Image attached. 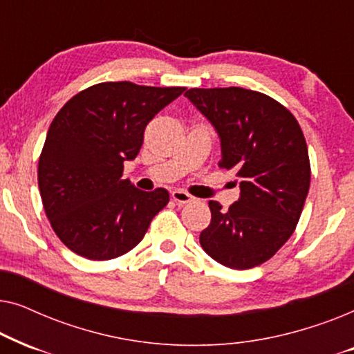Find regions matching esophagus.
Listing matches in <instances>:
<instances>
[{"mask_svg":"<svg viewBox=\"0 0 354 354\" xmlns=\"http://www.w3.org/2000/svg\"><path fill=\"white\" fill-rule=\"evenodd\" d=\"M172 200L176 203H180V205H183V203H190L193 200V196L190 195V193H187L185 190H174L172 192Z\"/></svg>","mask_w":354,"mask_h":354,"instance_id":"obj_1","label":"esophagus"}]
</instances>
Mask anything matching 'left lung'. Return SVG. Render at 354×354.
<instances>
[{
    "instance_id": "left-lung-1",
    "label": "left lung",
    "mask_w": 354,
    "mask_h": 354,
    "mask_svg": "<svg viewBox=\"0 0 354 354\" xmlns=\"http://www.w3.org/2000/svg\"><path fill=\"white\" fill-rule=\"evenodd\" d=\"M185 96L221 137L219 167L240 178L229 209L209 201L203 250L230 269H251L282 248L297 229L311 182L308 145L295 115L254 90L190 88Z\"/></svg>"
}]
</instances>
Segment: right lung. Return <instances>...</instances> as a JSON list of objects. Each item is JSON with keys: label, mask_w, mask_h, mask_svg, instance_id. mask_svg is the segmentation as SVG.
<instances>
[{"label": "right lung", "mask_w": 354, "mask_h": 354, "mask_svg": "<svg viewBox=\"0 0 354 354\" xmlns=\"http://www.w3.org/2000/svg\"><path fill=\"white\" fill-rule=\"evenodd\" d=\"M185 86L103 82L82 90L53 119L38 161L46 217L71 251L91 261L133 250L169 203L166 188L138 190L122 178L149 120Z\"/></svg>", "instance_id": "right-lung-1"}]
</instances>
